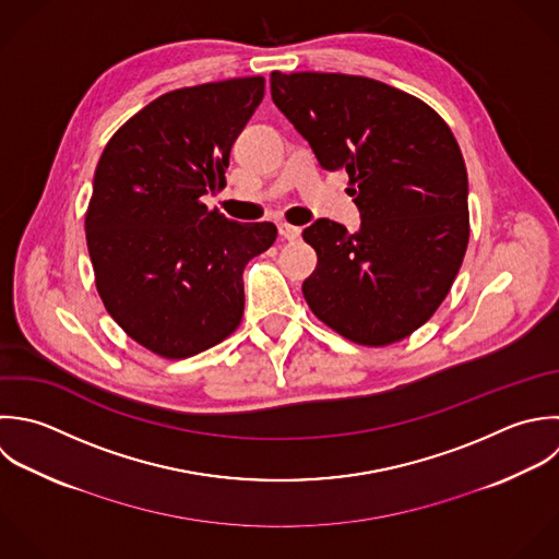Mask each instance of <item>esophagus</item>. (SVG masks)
Masks as SVG:
<instances>
[{"mask_svg": "<svg viewBox=\"0 0 559 559\" xmlns=\"http://www.w3.org/2000/svg\"><path fill=\"white\" fill-rule=\"evenodd\" d=\"M278 233H281V237L283 239H287V241H298L300 239V235H302V230L298 228V226H292V224H278Z\"/></svg>", "mask_w": 559, "mask_h": 559, "instance_id": "obj_1", "label": "esophagus"}]
</instances>
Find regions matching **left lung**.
Listing matches in <instances>:
<instances>
[{
  "mask_svg": "<svg viewBox=\"0 0 559 559\" xmlns=\"http://www.w3.org/2000/svg\"><path fill=\"white\" fill-rule=\"evenodd\" d=\"M272 99L318 163L346 169L361 228L318 219L302 237L318 267L302 294L340 335L385 346L447 298L468 246V174L444 119L385 82L272 71Z\"/></svg>",
  "mask_w": 559,
  "mask_h": 559,
  "instance_id": "8db88e82",
  "label": "left lung"
}]
</instances>
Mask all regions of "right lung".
<instances>
[{"label": "right lung", "instance_id": "obj_1", "mask_svg": "<svg viewBox=\"0 0 559 559\" xmlns=\"http://www.w3.org/2000/svg\"><path fill=\"white\" fill-rule=\"evenodd\" d=\"M261 75L169 91L106 143L93 176L86 246L112 320L167 359L228 337L243 316V267L276 239L202 195L226 185L230 147L263 99Z\"/></svg>", "mask_w": 559, "mask_h": 559}]
</instances>
